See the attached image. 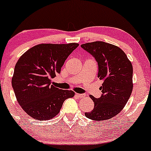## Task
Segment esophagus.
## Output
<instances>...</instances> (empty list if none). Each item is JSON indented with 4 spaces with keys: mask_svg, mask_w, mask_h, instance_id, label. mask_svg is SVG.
I'll use <instances>...</instances> for the list:
<instances>
[{
    "mask_svg": "<svg viewBox=\"0 0 151 151\" xmlns=\"http://www.w3.org/2000/svg\"><path fill=\"white\" fill-rule=\"evenodd\" d=\"M76 96L77 97H78V98H84V97H86V94H76Z\"/></svg>",
    "mask_w": 151,
    "mask_h": 151,
    "instance_id": "obj_1",
    "label": "esophagus"
}]
</instances>
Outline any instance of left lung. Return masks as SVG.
I'll return each mask as SVG.
<instances>
[{"label": "left lung", "mask_w": 151, "mask_h": 151, "mask_svg": "<svg viewBox=\"0 0 151 151\" xmlns=\"http://www.w3.org/2000/svg\"><path fill=\"white\" fill-rule=\"evenodd\" d=\"M98 63L97 77L103 81L102 96L89 97L94 103V109L85 113L88 119L97 122L112 119L122 111L131 96L133 88V68L122 49L103 41L86 43L81 46Z\"/></svg>", "instance_id": "obj_1"}]
</instances>
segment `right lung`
<instances>
[{
	"mask_svg": "<svg viewBox=\"0 0 151 151\" xmlns=\"http://www.w3.org/2000/svg\"><path fill=\"white\" fill-rule=\"evenodd\" d=\"M78 43H41L30 48L19 59L12 79L18 103L34 119L55 117L66 99L75 95L72 90L60 89L52 79L61 72L65 61Z\"/></svg>",
	"mask_w": 151,
	"mask_h": 151,
	"instance_id": "add662e5",
	"label": "right lung"
}]
</instances>
